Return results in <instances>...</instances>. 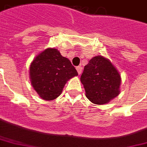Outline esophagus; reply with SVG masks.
Instances as JSON below:
<instances>
[{
    "mask_svg": "<svg viewBox=\"0 0 147 147\" xmlns=\"http://www.w3.org/2000/svg\"><path fill=\"white\" fill-rule=\"evenodd\" d=\"M76 70L78 71V75H80L82 73V68L81 66H78V67H76Z\"/></svg>",
    "mask_w": 147,
    "mask_h": 147,
    "instance_id": "esophagus-1",
    "label": "esophagus"
}]
</instances>
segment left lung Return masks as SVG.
Masks as SVG:
<instances>
[{
    "instance_id": "left-lung-1",
    "label": "left lung",
    "mask_w": 147,
    "mask_h": 147,
    "mask_svg": "<svg viewBox=\"0 0 147 147\" xmlns=\"http://www.w3.org/2000/svg\"><path fill=\"white\" fill-rule=\"evenodd\" d=\"M81 82L86 96L92 103L109 102L120 93L121 76L108 59L95 56L84 68Z\"/></svg>"
}]
</instances>
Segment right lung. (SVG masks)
<instances>
[{
	"mask_svg": "<svg viewBox=\"0 0 147 147\" xmlns=\"http://www.w3.org/2000/svg\"><path fill=\"white\" fill-rule=\"evenodd\" d=\"M29 75L31 86L38 96L51 101L61 95L66 82L78 76V72L58 49L48 48L31 61Z\"/></svg>",
	"mask_w": 147,
	"mask_h": 147,
	"instance_id": "1",
	"label": "right lung"
}]
</instances>
